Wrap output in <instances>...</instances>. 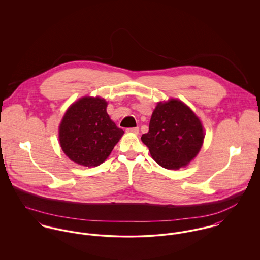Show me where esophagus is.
Listing matches in <instances>:
<instances>
[{
	"label": "esophagus",
	"mask_w": 260,
	"mask_h": 260,
	"mask_svg": "<svg viewBox=\"0 0 260 260\" xmlns=\"http://www.w3.org/2000/svg\"><path fill=\"white\" fill-rule=\"evenodd\" d=\"M127 132L129 133H134V134H138L139 133V127H133V128H127L126 129Z\"/></svg>",
	"instance_id": "esophagus-1"
}]
</instances>
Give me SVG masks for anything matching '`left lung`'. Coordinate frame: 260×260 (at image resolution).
Instances as JSON below:
<instances>
[{"mask_svg":"<svg viewBox=\"0 0 260 260\" xmlns=\"http://www.w3.org/2000/svg\"><path fill=\"white\" fill-rule=\"evenodd\" d=\"M203 139L198 117L184 103L174 99L157 104L149 132L141 137L153 159L166 169L186 166L199 152Z\"/></svg>","mask_w":260,"mask_h":260,"instance_id":"left-lung-1","label":"left lung"}]
</instances>
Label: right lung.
I'll return each instance as SVG.
<instances>
[{
  "label": "right lung",
  "instance_id": "obj_1",
  "mask_svg": "<svg viewBox=\"0 0 260 260\" xmlns=\"http://www.w3.org/2000/svg\"><path fill=\"white\" fill-rule=\"evenodd\" d=\"M101 98L84 97L63 117L59 139L64 153L76 163L95 167L110 155L124 131L116 126Z\"/></svg>",
  "mask_w": 260,
  "mask_h": 260
}]
</instances>
